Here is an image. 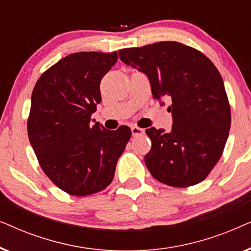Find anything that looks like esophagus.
I'll return each mask as SVG.
<instances>
[{"mask_svg": "<svg viewBox=\"0 0 251 251\" xmlns=\"http://www.w3.org/2000/svg\"><path fill=\"white\" fill-rule=\"evenodd\" d=\"M131 133H132L133 137L143 136L144 133H145V130L142 129V128H138V126H132V128H131Z\"/></svg>", "mask_w": 251, "mask_h": 251, "instance_id": "1", "label": "esophagus"}]
</instances>
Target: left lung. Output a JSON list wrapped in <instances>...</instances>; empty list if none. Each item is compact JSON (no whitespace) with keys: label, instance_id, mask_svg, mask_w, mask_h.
I'll use <instances>...</instances> for the list:
<instances>
[{"label":"left lung","instance_id":"obj_1","mask_svg":"<svg viewBox=\"0 0 251 251\" xmlns=\"http://www.w3.org/2000/svg\"><path fill=\"white\" fill-rule=\"evenodd\" d=\"M123 63L149 77L153 97L169 98L173 128L146 133L152 149L145 155L156 180L174 187L200 183L221 159L231 128L224 82L212 61L185 44L166 41L119 51Z\"/></svg>","mask_w":251,"mask_h":251}]
</instances>
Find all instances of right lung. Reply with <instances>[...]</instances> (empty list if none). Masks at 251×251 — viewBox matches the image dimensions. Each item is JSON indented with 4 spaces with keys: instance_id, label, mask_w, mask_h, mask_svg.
Returning <instances> with one entry per match:
<instances>
[{
    "instance_id": "obj_1",
    "label": "right lung",
    "mask_w": 251,
    "mask_h": 251,
    "mask_svg": "<svg viewBox=\"0 0 251 251\" xmlns=\"http://www.w3.org/2000/svg\"><path fill=\"white\" fill-rule=\"evenodd\" d=\"M118 53L68 54L44 72L32 94L27 130L44 174L75 197L102 191L131 136L129 126L105 129L91 119L101 101L99 84Z\"/></svg>"
}]
</instances>
